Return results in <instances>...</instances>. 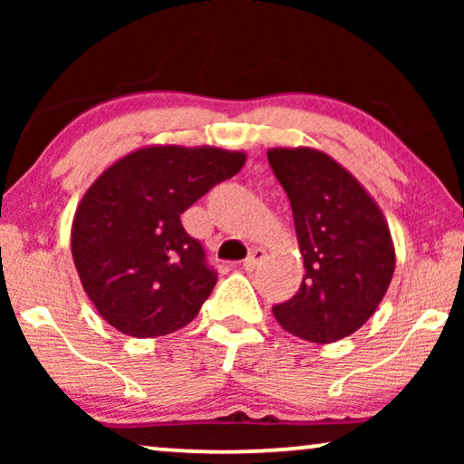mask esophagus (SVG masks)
Masks as SVG:
<instances>
[{
  "label": "esophagus",
  "instance_id": "esophagus-1",
  "mask_svg": "<svg viewBox=\"0 0 464 464\" xmlns=\"http://www.w3.org/2000/svg\"><path fill=\"white\" fill-rule=\"evenodd\" d=\"M264 259H266V251H264V249H253V251L249 253V257H246V259H245V264H243V266H245V270L253 272V270L257 268L259 264L264 262Z\"/></svg>",
  "mask_w": 464,
  "mask_h": 464
}]
</instances>
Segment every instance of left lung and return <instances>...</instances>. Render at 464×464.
<instances>
[{
    "instance_id": "obj_1",
    "label": "left lung",
    "mask_w": 464,
    "mask_h": 464,
    "mask_svg": "<svg viewBox=\"0 0 464 464\" xmlns=\"http://www.w3.org/2000/svg\"><path fill=\"white\" fill-rule=\"evenodd\" d=\"M268 162L289 196L304 278L272 308L285 332L329 344L376 313L395 272L389 224L367 189L325 151L272 148Z\"/></svg>"
}]
</instances>
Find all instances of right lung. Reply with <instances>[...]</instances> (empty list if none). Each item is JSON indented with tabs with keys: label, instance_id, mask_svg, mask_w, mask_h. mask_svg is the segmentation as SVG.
I'll return each instance as SVG.
<instances>
[{
	"label": "right lung",
	"instance_id": "obj_1",
	"mask_svg": "<svg viewBox=\"0 0 464 464\" xmlns=\"http://www.w3.org/2000/svg\"><path fill=\"white\" fill-rule=\"evenodd\" d=\"M245 151L148 145L101 173L75 208L72 256L99 314L132 338L196 319L218 283L181 213L243 169Z\"/></svg>",
	"mask_w": 464,
	"mask_h": 464
}]
</instances>
